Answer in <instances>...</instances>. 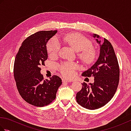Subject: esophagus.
Segmentation results:
<instances>
[{
  "instance_id": "1",
  "label": "esophagus",
  "mask_w": 131,
  "mask_h": 131,
  "mask_svg": "<svg viewBox=\"0 0 131 131\" xmlns=\"http://www.w3.org/2000/svg\"><path fill=\"white\" fill-rule=\"evenodd\" d=\"M71 81L68 79H62V83H69V82H71Z\"/></svg>"
}]
</instances>
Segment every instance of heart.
<instances>
[{
  "instance_id": "obj_1",
  "label": "heart",
  "mask_w": 131,
  "mask_h": 131,
  "mask_svg": "<svg viewBox=\"0 0 131 131\" xmlns=\"http://www.w3.org/2000/svg\"><path fill=\"white\" fill-rule=\"evenodd\" d=\"M64 39L69 45L78 52V56L82 62L90 64L96 57V52L92 47V42L84 35L79 33H72L66 35ZM47 51L52 57L57 56L61 48V43L57 36L51 39L47 44ZM78 69L77 63L74 62H66L58 65V70L63 77L68 78H73Z\"/></svg>"
}]
</instances>
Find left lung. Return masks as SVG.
I'll return each mask as SVG.
<instances>
[{"instance_id":"8db88e82","label":"left lung","mask_w":131,"mask_h":131,"mask_svg":"<svg viewBox=\"0 0 131 131\" xmlns=\"http://www.w3.org/2000/svg\"><path fill=\"white\" fill-rule=\"evenodd\" d=\"M94 38L99 36L93 34ZM100 44L99 58L94 65L83 72V77H94V83L87 85L82 83V89L77 93L76 99L83 107L95 110L109 102L117 90L120 70L117 58L112 44L104 38L103 42L96 39Z\"/></svg>"}]
</instances>
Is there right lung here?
<instances>
[{
	"label": "right lung",
	"mask_w": 131,
	"mask_h": 131,
	"mask_svg": "<svg viewBox=\"0 0 131 131\" xmlns=\"http://www.w3.org/2000/svg\"><path fill=\"white\" fill-rule=\"evenodd\" d=\"M57 30L41 31L27 37L19 47L14 63V77L17 90L25 101L33 106L43 107L56 99L62 84L59 77L44 80L40 66L48 58L46 44Z\"/></svg>",
	"instance_id": "add662e5"
}]
</instances>
